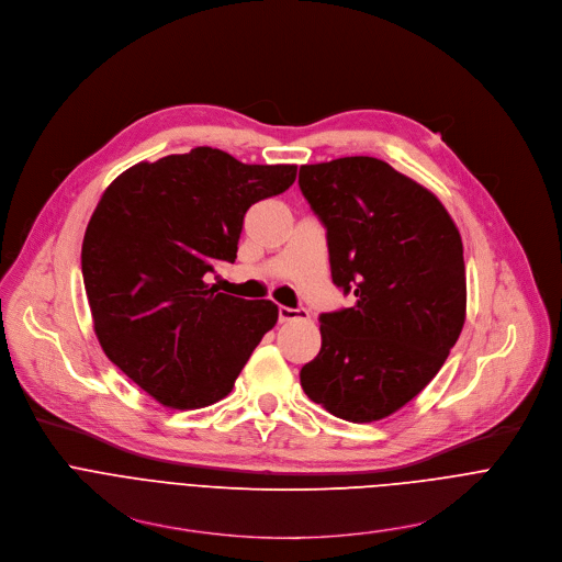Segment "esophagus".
Here are the masks:
<instances>
[{"mask_svg":"<svg viewBox=\"0 0 562 562\" xmlns=\"http://www.w3.org/2000/svg\"><path fill=\"white\" fill-rule=\"evenodd\" d=\"M296 319H307V310H303V307H288V305H279V322H281V324L296 322Z\"/></svg>","mask_w":562,"mask_h":562,"instance_id":"obj_1","label":"esophagus"}]
</instances>
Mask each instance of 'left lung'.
Instances as JSON below:
<instances>
[{
    "label": "left lung",
    "instance_id": "left-lung-1",
    "mask_svg": "<svg viewBox=\"0 0 562 562\" xmlns=\"http://www.w3.org/2000/svg\"><path fill=\"white\" fill-rule=\"evenodd\" d=\"M299 187L326 225L335 285L355 292L319 317L322 350L301 386L335 417L384 419L438 375L462 333L460 232L438 196L380 158L303 165Z\"/></svg>",
    "mask_w": 562,
    "mask_h": 562
}]
</instances>
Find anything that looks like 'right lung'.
I'll list each match as a JSON object with an SVG mask.
<instances>
[{"instance_id": "1", "label": "right lung", "mask_w": 562, "mask_h": 562, "mask_svg": "<svg viewBox=\"0 0 562 562\" xmlns=\"http://www.w3.org/2000/svg\"><path fill=\"white\" fill-rule=\"evenodd\" d=\"M296 165H245L196 147L138 162L104 190L82 240V277L104 355L176 411L227 397L279 307L218 292L203 277L234 263L243 216L283 194Z\"/></svg>"}]
</instances>
